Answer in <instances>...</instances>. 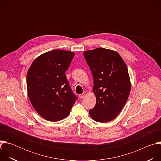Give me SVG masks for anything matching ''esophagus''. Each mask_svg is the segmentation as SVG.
Returning <instances> with one entry per match:
<instances>
[{
    "instance_id": "esophagus-1",
    "label": "esophagus",
    "mask_w": 161,
    "mask_h": 161,
    "mask_svg": "<svg viewBox=\"0 0 161 161\" xmlns=\"http://www.w3.org/2000/svg\"><path fill=\"white\" fill-rule=\"evenodd\" d=\"M85 92H83L82 94H79V97L80 98V99H82L85 96Z\"/></svg>"
}]
</instances>
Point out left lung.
I'll return each mask as SVG.
<instances>
[{"label": "left lung", "instance_id": "obj_1", "mask_svg": "<svg viewBox=\"0 0 161 161\" xmlns=\"http://www.w3.org/2000/svg\"><path fill=\"white\" fill-rule=\"evenodd\" d=\"M94 78V108L91 118L98 122L115 119L125 106L130 91V81L125 63L115 51L103 48L83 53Z\"/></svg>", "mask_w": 161, "mask_h": 161}]
</instances>
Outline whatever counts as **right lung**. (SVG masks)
<instances>
[{
  "label": "right lung",
  "mask_w": 161,
  "mask_h": 161,
  "mask_svg": "<svg viewBox=\"0 0 161 161\" xmlns=\"http://www.w3.org/2000/svg\"><path fill=\"white\" fill-rule=\"evenodd\" d=\"M75 53L54 50L37 57L27 72L28 96L36 111L45 120L57 122L67 117L77 97L65 72Z\"/></svg>",
  "instance_id": "1"
}]
</instances>
